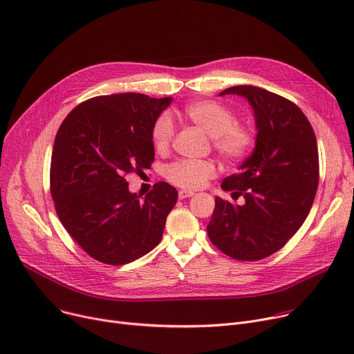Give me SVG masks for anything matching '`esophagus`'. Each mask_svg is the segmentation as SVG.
I'll return each instance as SVG.
<instances>
[{
  "instance_id": "34e87169",
  "label": "esophagus",
  "mask_w": 354,
  "mask_h": 354,
  "mask_svg": "<svg viewBox=\"0 0 354 354\" xmlns=\"http://www.w3.org/2000/svg\"><path fill=\"white\" fill-rule=\"evenodd\" d=\"M194 193L193 192H188V189H180L178 192V198L180 200H184V198H188V197H193Z\"/></svg>"
}]
</instances>
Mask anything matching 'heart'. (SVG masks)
Wrapping results in <instances>:
<instances>
[{
	"mask_svg": "<svg viewBox=\"0 0 354 354\" xmlns=\"http://www.w3.org/2000/svg\"><path fill=\"white\" fill-rule=\"evenodd\" d=\"M184 118L211 136L214 150L227 161L245 158L254 149L257 134L252 126L235 122V113L224 103L196 100L183 109ZM151 143L158 151L169 150L174 138V124L167 115H160L151 126ZM216 173L211 160L180 158L166 167V178L181 188L196 189Z\"/></svg>",
	"mask_w": 354,
	"mask_h": 354,
	"instance_id": "b5f03b06",
	"label": "heart"
}]
</instances>
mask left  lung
Returning <instances> with one entry per match:
<instances>
[{
	"label": "left lung",
	"instance_id": "obj_1",
	"mask_svg": "<svg viewBox=\"0 0 354 354\" xmlns=\"http://www.w3.org/2000/svg\"><path fill=\"white\" fill-rule=\"evenodd\" d=\"M239 95L254 109L257 142L241 171L221 188L242 197L234 205L215 197L207 225L209 241L238 261H259L279 251L305 223L319 184V153L315 131L293 102L251 85L220 93Z\"/></svg>",
	"mask_w": 354,
	"mask_h": 354
}]
</instances>
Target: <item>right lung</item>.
I'll return each mask as SVG.
<instances>
[{
	"label": "right lung",
	"mask_w": 354,
	"mask_h": 354,
	"mask_svg": "<svg viewBox=\"0 0 354 354\" xmlns=\"http://www.w3.org/2000/svg\"><path fill=\"white\" fill-rule=\"evenodd\" d=\"M170 102L142 93L96 96L77 104L58 129L50 196L65 230L99 262H133L161 241L177 189L160 181L140 201L126 176L151 167V126Z\"/></svg>",
	"instance_id": "obj_1"
}]
</instances>
